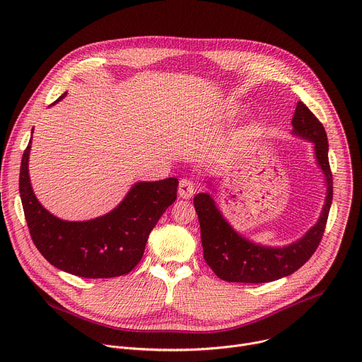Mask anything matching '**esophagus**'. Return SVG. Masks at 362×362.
I'll return each instance as SVG.
<instances>
[{
  "label": "esophagus",
  "mask_w": 362,
  "mask_h": 362,
  "mask_svg": "<svg viewBox=\"0 0 362 362\" xmlns=\"http://www.w3.org/2000/svg\"><path fill=\"white\" fill-rule=\"evenodd\" d=\"M197 190V186L190 179H182L179 183V196L183 199H190Z\"/></svg>",
  "instance_id": "1"
}]
</instances>
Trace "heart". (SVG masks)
Listing matches in <instances>:
<instances>
[{"instance_id": "heart-1", "label": "heart", "mask_w": 362, "mask_h": 362, "mask_svg": "<svg viewBox=\"0 0 362 362\" xmlns=\"http://www.w3.org/2000/svg\"><path fill=\"white\" fill-rule=\"evenodd\" d=\"M239 112H240V107H239V106H230V107L226 110V113H225L223 116L228 117V119H233V117H236V116L239 115Z\"/></svg>"}]
</instances>
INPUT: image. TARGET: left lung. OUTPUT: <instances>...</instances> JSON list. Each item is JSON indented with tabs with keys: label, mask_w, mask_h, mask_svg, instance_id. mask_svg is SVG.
<instances>
[{
	"label": "left lung",
	"mask_w": 362,
	"mask_h": 362,
	"mask_svg": "<svg viewBox=\"0 0 362 362\" xmlns=\"http://www.w3.org/2000/svg\"><path fill=\"white\" fill-rule=\"evenodd\" d=\"M292 134L313 143L318 168L327 187L320 218L299 239L284 246H267L240 235L219 211L211 193H197L193 199L200 223L203 257L223 281L264 284L281 279L298 271L317 250L332 203V175L328 160V137L324 126L302 101H298ZM212 179V177H209ZM212 186V182H206Z\"/></svg>",
	"instance_id": "1"
}]
</instances>
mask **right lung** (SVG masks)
Masks as SVG:
<instances>
[{
  "label": "right lung",
  "mask_w": 362,
  "mask_h": 362,
  "mask_svg": "<svg viewBox=\"0 0 362 362\" xmlns=\"http://www.w3.org/2000/svg\"><path fill=\"white\" fill-rule=\"evenodd\" d=\"M67 95L62 94L53 105ZM30 143L20 169V196L31 239L45 259L81 278H115L129 274L141 259L147 238L176 200L177 179L136 182L109 214L83 222L49 214L34 194L28 160Z\"/></svg>",
  "instance_id": "right-lung-1"
}]
</instances>
